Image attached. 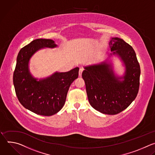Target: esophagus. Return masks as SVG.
<instances>
[{"label":"esophagus","mask_w":155,"mask_h":155,"mask_svg":"<svg viewBox=\"0 0 155 155\" xmlns=\"http://www.w3.org/2000/svg\"><path fill=\"white\" fill-rule=\"evenodd\" d=\"M83 69L82 68H80L79 69V76H82V71H83Z\"/></svg>","instance_id":"1"}]
</instances>
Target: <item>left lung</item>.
Here are the masks:
<instances>
[{
  "instance_id": "8db88e82",
  "label": "left lung",
  "mask_w": 155,
  "mask_h": 155,
  "mask_svg": "<svg viewBox=\"0 0 155 155\" xmlns=\"http://www.w3.org/2000/svg\"><path fill=\"white\" fill-rule=\"evenodd\" d=\"M112 53L97 64L84 67L82 76L90 105L108 115L117 114L127 109L139 91L140 69L133 48L121 38H111L109 43ZM116 55L125 67L121 77L116 75L109 58Z\"/></svg>"
}]
</instances>
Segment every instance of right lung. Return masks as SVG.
Listing matches in <instances>:
<instances>
[{"label":"right lung","instance_id":"add662e5","mask_svg":"<svg viewBox=\"0 0 155 155\" xmlns=\"http://www.w3.org/2000/svg\"><path fill=\"white\" fill-rule=\"evenodd\" d=\"M58 46L50 39H37L19 52L13 74V84L20 103L38 115L51 116L59 112L65 104L71 83L78 78L76 67L68 72H55L42 79L34 78L29 70L32 57L43 48Z\"/></svg>","mask_w":155,"mask_h":155}]
</instances>
